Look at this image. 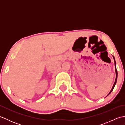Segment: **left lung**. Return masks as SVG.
Instances as JSON below:
<instances>
[{
	"instance_id": "1",
	"label": "left lung",
	"mask_w": 125,
	"mask_h": 125,
	"mask_svg": "<svg viewBox=\"0 0 125 125\" xmlns=\"http://www.w3.org/2000/svg\"><path fill=\"white\" fill-rule=\"evenodd\" d=\"M113 59H114V61H115V73H116V78H115V83H114V84H113V85L112 88V89H111V90L110 91V93H109V94H108V95H109L111 94V92L112 91V90H113L114 87H115V85L116 83V81H117V78H118V71H117V70H116V62H115V57H114V56H113Z\"/></svg>"
}]
</instances>
